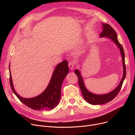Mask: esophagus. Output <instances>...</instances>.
I'll return each mask as SVG.
<instances>
[{"instance_id":"34e87169","label":"esophagus","mask_w":135,"mask_h":135,"mask_svg":"<svg viewBox=\"0 0 135 135\" xmlns=\"http://www.w3.org/2000/svg\"><path fill=\"white\" fill-rule=\"evenodd\" d=\"M75 65V61H70L68 63V66L70 69H73V68L74 67Z\"/></svg>"}]
</instances>
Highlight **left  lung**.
I'll use <instances>...</instances> for the list:
<instances>
[{"mask_svg":"<svg viewBox=\"0 0 135 135\" xmlns=\"http://www.w3.org/2000/svg\"><path fill=\"white\" fill-rule=\"evenodd\" d=\"M103 25V30L102 32L100 34V36L102 37H107V38H110V39H111L115 44L117 45L118 47L120 49L121 53L122 55V61H123V75L119 85L113 91L105 94H101V95L95 94L91 93L86 89L84 84L83 80L81 76V75L80 74V72L78 69L75 70V73L76 74V75L78 78L79 84L81 89L82 93L83 94V98H84L86 102H88V103L91 105L104 104L112 100L119 93L126 76V64H125V61H124V59H125L124 52V50L122 46L119 43L118 40L117 32L109 25L104 24V23Z\"/></svg>","mask_w":135,"mask_h":135,"instance_id":"8db88e82","label":"left lung"}]
</instances>
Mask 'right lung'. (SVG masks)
Wrapping results in <instances>:
<instances>
[{
  "instance_id": "1",
  "label": "right lung",
  "mask_w": 135,
  "mask_h": 135,
  "mask_svg": "<svg viewBox=\"0 0 135 135\" xmlns=\"http://www.w3.org/2000/svg\"><path fill=\"white\" fill-rule=\"evenodd\" d=\"M9 70L11 89L18 99L25 105L34 110H50L58 105L61 98V85L65 77L69 73L67 60H64L57 65L45 90L39 95L32 98H22L16 93L13 87L10 68Z\"/></svg>"
}]
</instances>
